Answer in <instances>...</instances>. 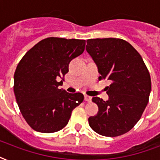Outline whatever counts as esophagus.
Returning a JSON list of instances; mask_svg holds the SVG:
<instances>
[{
  "mask_svg": "<svg viewBox=\"0 0 160 160\" xmlns=\"http://www.w3.org/2000/svg\"><path fill=\"white\" fill-rule=\"evenodd\" d=\"M92 100V98L89 96V95H85V101H87V102H90Z\"/></svg>",
  "mask_w": 160,
  "mask_h": 160,
  "instance_id": "obj_1",
  "label": "esophagus"
}]
</instances>
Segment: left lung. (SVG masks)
I'll list each match as a JSON object with an SVG mask.
<instances>
[{"mask_svg": "<svg viewBox=\"0 0 160 160\" xmlns=\"http://www.w3.org/2000/svg\"><path fill=\"white\" fill-rule=\"evenodd\" d=\"M85 50L97 66L100 80L110 81L106 101L92 98L99 111L89 118V124L104 136L125 134L139 121L149 102V70L139 52L122 39H90Z\"/></svg>", "mask_w": 160, "mask_h": 160, "instance_id": "8db88e82", "label": "left lung"}]
</instances>
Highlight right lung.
Wrapping results in <instances>:
<instances>
[{"label":"right lung","mask_w":160,"mask_h":160,"mask_svg":"<svg viewBox=\"0 0 160 160\" xmlns=\"http://www.w3.org/2000/svg\"><path fill=\"white\" fill-rule=\"evenodd\" d=\"M85 40L49 37L21 59L14 75V93L24 119L36 131L54 133L68 124L84 100L81 93L60 89L69 64L85 51Z\"/></svg>","instance_id":"1"}]
</instances>
